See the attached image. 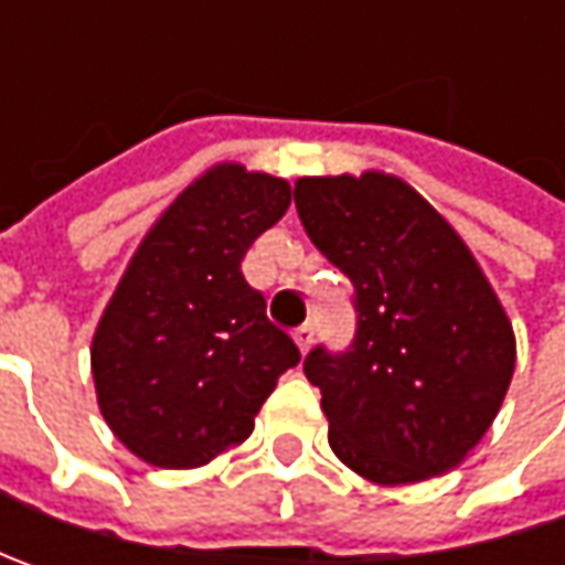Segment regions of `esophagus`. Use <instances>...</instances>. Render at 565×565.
Returning <instances> with one entry per match:
<instances>
[{
    "instance_id": "1",
    "label": "esophagus",
    "mask_w": 565,
    "mask_h": 565,
    "mask_svg": "<svg viewBox=\"0 0 565 565\" xmlns=\"http://www.w3.org/2000/svg\"><path fill=\"white\" fill-rule=\"evenodd\" d=\"M295 342H298L301 352H308V349L315 345V323H301V327L295 330Z\"/></svg>"
}]
</instances>
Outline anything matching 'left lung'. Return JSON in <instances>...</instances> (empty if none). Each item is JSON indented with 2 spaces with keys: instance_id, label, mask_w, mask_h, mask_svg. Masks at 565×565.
Instances as JSON below:
<instances>
[{
  "instance_id": "obj_1",
  "label": "left lung",
  "mask_w": 565,
  "mask_h": 565,
  "mask_svg": "<svg viewBox=\"0 0 565 565\" xmlns=\"http://www.w3.org/2000/svg\"><path fill=\"white\" fill-rule=\"evenodd\" d=\"M295 210L355 289L349 349L315 345L305 359L333 452L377 484L459 466L515 367L510 320L466 242L418 191L377 172L298 179Z\"/></svg>"
}]
</instances>
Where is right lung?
Instances as JSON below:
<instances>
[{"label":"right lung","mask_w":565,"mask_h":565,"mask_svg":"<svg viewBox=\"0 0 565 565\" xmlns=\"http://www.w3.org/2000/svg\"><path fill=\"white\" fill-rule=\"evenodd\" d=\"M292 188L242 166L188 185L147 232L99 320V412L138 459L194 468L248 440L279 374L301 361L242 260Z\"/></svg>","instance_id":"right-lung-1"}]
</instances>
